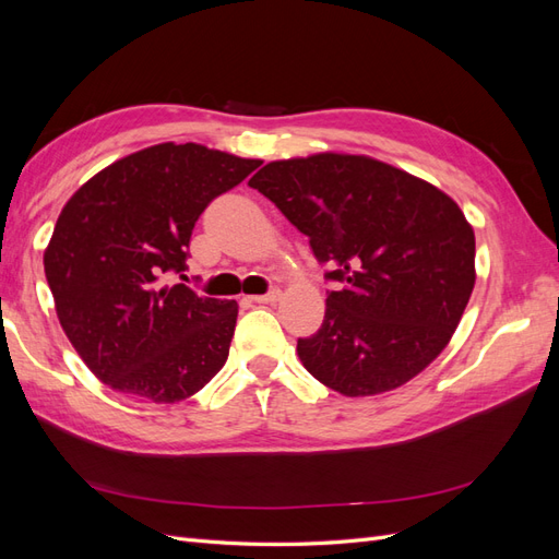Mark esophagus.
I'll return each mask as SVG.
<instances>
[{"label": "esophagus", "mask_w": 559, "mask_h": 559, "mask_svg": "<svg viewBox=\"0 0 559 559\" xmlns=\"http://www.w3.org/2000/svg\"><path fill=\"white\" fill-rule=\"evenodd\" d=\"M280 296H282L280 289H270V292L263 294V296H251V300H253V302H275Z\"/></svg>", "instance_id": "obj_1"}]
</instances>
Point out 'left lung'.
<instances>
[{"label":"left lung","mask_w":559,"mask_h":559,"mask_svg":"<svg viewBox=\"0 0 559 559\" xmlns=\"http://www.w3.org/2000/svg\"><path fill=\"white\" fill-rule=\"evenodd\" d=\"M251 189L310 238L329 292L321 329L298 337L308 373L343 396L413 380L445 349L476 284V235L433 183L368 156L273 160Z\"/></svg>","instance_id":"8db88e82"}]
</instances>
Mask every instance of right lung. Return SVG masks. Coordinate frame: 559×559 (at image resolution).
Segmentation results:
<instances>
[{"instance_id":"obj_1","label":"right lung","mask_w":559,"mask_h":559,"mask_svg":"<svg viewBox=\"0 0 559 559\" xmlns=\"http://www.w3.org/2000/svg\"><path fill=\"white\" fill-rule=\"evenodd\" d=\"M259 165L165 142L111 163L67 200L44 273L60 326L97 380L177 403L224 368L238 302L165 280L186 277L198 216Z\"/></svg>"}]
</instances>
